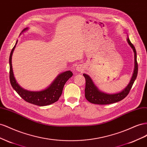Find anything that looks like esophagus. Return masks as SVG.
I'll return each instance as SVG.
<instances>
[{
  "mask_svg": "<svg viewBox=\"0 0 147 147\" xmlns=\"http://www.w3.org/2000/svg\"><path fill=\"white\" fill-rule=\"evenodd\" d=\"M76 70L78 71V72H79V73L82 72L83 70H84L83 66H81V65H79V66H78L76 67Z\"/></svg>",
  "mask_w": 147,
  "mask_h": 147,
  "instance_id": "1",
  "label": "esophagus"
}]
</instances>
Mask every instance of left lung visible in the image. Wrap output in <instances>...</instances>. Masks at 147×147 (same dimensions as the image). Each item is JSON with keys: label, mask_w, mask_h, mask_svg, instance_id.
I'll use <instances>...</instances> for the list:
<instances>
[{"label": "left lung", "mask_w": 147, "mask_h": 147, "mask_svg": "<svg viewBox=\"0 0 147 147\" xmlns=\"http://www.w3.org/2000/svg\"><path fill=\"white\" fill-rule=\"evenodd\" d=\"M127 41L134 53V69L132 78L128 85L119 92L115 94H107L98 89L95 85L92 79L88 74H83L86 79L85 97L89 102L98 105H108L118 102L124 99L129 93L133 84L136 79L138 73V64L137 61V52L134 45L131 42L127 37Z\"/></svg>", "instance_id": "left-lung-1"}]
</instances>
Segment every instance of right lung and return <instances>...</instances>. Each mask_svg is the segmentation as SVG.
I'll use <instances>...</instances> for the list:
<instances>
[{
    "mask_svg": "<svg viewBox=\"0 0 147 147\" xmlns=\"http://www.w3.org/2000/svg\"><path fill=\"white\" fill-rule=\"evenodd\" d=\"M28 28H24L21 34L28 30ZM17 42L18 40L16 41L13 48L12 49L9 58L10 81L13 89L25 101L37 106H47L58 101L62 94L63 89L65 83L73 76V73L71 71H66L65 72L61 73L54 79L51 84L44 90L40 91H30L23 89L16 81L11 64L12 55Z\"/></svg>",
    "mask_w": 147,
    "mask_h": 147,
    "instance_id": "right-lung-1",
    "label": "right lung"
}]
</instances>
